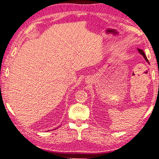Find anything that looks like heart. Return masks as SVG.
I'll return each mask as SVG.
<instances>
[{
  "label": "heart",
  "instance_id": "heart-1",
  "mask_svg": "<svg viewBox=\"0 0 159 159\" xmlns=\"http://www.w3.org/2000/svg\"><path fill=\"white\" fill-rule=\"evenodd\" d=\"M68 70H69V69H68Z\"/></svg>",
  "mask_w": 159,
  "mask_h": 159
}]
</instances>
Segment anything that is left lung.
<instances>
[{
  "mask_svg": "<svg viewBox=\"0 0 159 159\" xmlns=\"http://www.w3.org/2000/svg\"><path fill=\"white\" fill-rule=\"evenodd\" d=\"M138 52L140 54V55H142V56H143V57L145 59V60H146L148 63L149 64V61H148V60H147V57H146V55H145V54H144V51L142 50H141V49H138Z\"/></svg>",
  "mask_w": 159,
  "mask_h": 159,
  "instance_id": "left-lung-1",
  "label": "left lung"
}]
</instances>
